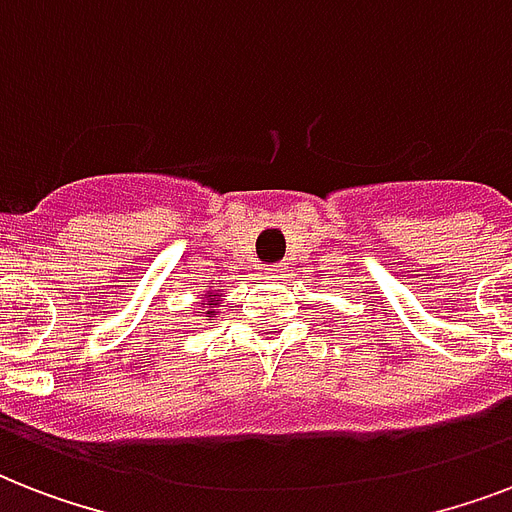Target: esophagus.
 Here are the masks:
<instances>
[{"mask_svg": "<svg viewBox=\"0 0 512 512\" xmlns=\"http://www.w3.org/2000/svg\"><path fill=\"white\" fill-rule=\"evenodd\" d=\"M265 273L271 276V279H284L287 276V263H276V265H268Z\"/></svg>", "mask_w": 512, "mask_h": 512, "instance_id": "obj_1", "label": "esophagus"}]
</instances>
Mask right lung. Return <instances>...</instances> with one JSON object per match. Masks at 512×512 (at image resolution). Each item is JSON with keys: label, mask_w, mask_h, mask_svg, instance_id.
Returning <instances> with one entry per match:
<instances>
[{"label": "right lung", "mask_w": 512, "mask_h": 512, "mask_svg": "<svg viewBox=\"0 0 512 512\" xmlns=\"http://www.w3.org/2000/svg\"><path fill=\"white\" fill-rule=\"evenodd\" d=\"M217 300H220V292H207V300H204V303H201V305H204V308H209V311H207V316H215V308H217ZM209 321H212V319H209Z\"/></svg>", "instance_id": "1"}]
</instances>
